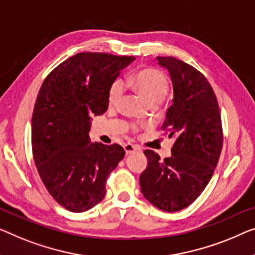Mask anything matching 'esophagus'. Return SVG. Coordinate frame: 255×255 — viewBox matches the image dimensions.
Returning <instances> with one entry per match:
<instances>
[{"label": "esophagus", "instance_id": "esophagus-1", "mask_svg": "<svg viewBox=\"0 0 255 255\" xmlns=\"http://www.w3.org/2000/svg\"><path fill=\"white\" fill-rule=\"evenodd\" d=\"M125 151H126V154H131V153H135L136 151L138 150V147L136 145H132V144H125Z\"/></svg>", "mask_w": 255, "mask_h": 255}]
</instances>
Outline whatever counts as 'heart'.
<instances>
[{
    "mask_svg": "<svg viewBox=\"0 0 255 255\" xmlns=\"http://www.w3.org/2000/svg\"><path fill=\"white\" fill-rule=\"evenodd\" d=\"M129 83L149 102L150 104H158L164 100L168 91V80L166 75L157 68H143L131 78ZM125 83L121 80H116L111 83L108 90L109 105H117L123 98ZM132 130H138V125H132Z\"/></svg>",
    "mask_w": 255,
    "mask_h": 255,
    "instance_id": "heart-1",
    "label": "heart"
}]
</instances>
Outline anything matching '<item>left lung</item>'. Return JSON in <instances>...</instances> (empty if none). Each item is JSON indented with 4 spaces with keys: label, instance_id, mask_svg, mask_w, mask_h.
Returning a JSON list of instances; mask_svg holds the SVG:
<instances>
[{
    "label": "left lung",
    "instance_id": "8db88e82",
    "mask_svg": "<svg viewBox=\"0 0 255 255\" xmlns=\"http://www.w3.org/2000/svg\"><path fill=\"white\" fill-rule=\"evenodd\" d=\"M174 88L161 129L175 137L172 157L145 150L147 167L139 176L140 191L155 207L177 212L195 201L211 181L223 145L218 100L205 75L175 57H157Z\"/></svg>",
    "mask_w": 255,
    "mask_h": 255
}]
</instances>
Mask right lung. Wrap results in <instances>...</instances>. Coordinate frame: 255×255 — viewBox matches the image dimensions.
<instances>
[{
    "label": "right lung",
    "mask_w": 255,
    "mask_h": 255,
    "mask_svg": "<svg viewBox=\"0 0 255 255\" xmlns=\"http://www.w3.org/2000/svg\"><path fill=\"white\" fill-rule=\"evenodd\" d=\"M135 57L80 52L47 75L32 116V151L45 189L60 206L86 212L105 197L125 157L119 144H89L90 119L108 110V90Z\"/></svg>",
    "instance_id": "right-lung-1"
}]
</instances>
